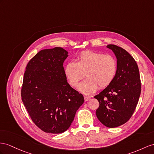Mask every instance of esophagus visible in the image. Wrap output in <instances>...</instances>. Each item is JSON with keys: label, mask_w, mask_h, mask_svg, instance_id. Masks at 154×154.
<instances>
[{"label": "esophagus", "mask_w": 154, "mask_h": 154, "mask_svg": "<svg viewBox=\"0 0 154 154\" xmlns=\"http://www.w3.org/2000/svg\"><path fill=\"white\" fill-rule=\"evenodd\" d=\"M84 99H85V101H88L90 99V97H89V96H85L84 97Z\"/></svg>", "instance_id": "1"}]
</instances>
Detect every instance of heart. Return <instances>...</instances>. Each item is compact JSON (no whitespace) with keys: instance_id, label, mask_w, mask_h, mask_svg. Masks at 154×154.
<instances>
[{"instance_id":"obj_1","label":"heart","mask_w":154,"mask_h":154,"mask_svg":"<svg viewBox=\"0 0 154 154\" xmlns=\"http://www.w3.org/2000/svg\"><path fill=\"white\" fill-rule=\"evenodd\" d=\"M117 71V62L111 55L85 51L78 57V61H70L65 67V74L70 85L77 86L85 77L86 79L79 85V90L85 94L95 92L99 86L104 88L111 83Z\"/></svg>"}]
</instances>
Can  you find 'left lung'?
<instances>
[{"instance_id": "1", "label": "left lung", "mask_w": 154, "mask_h": 154, "mask_svg": "<svg viewBox=\"0 0 154 154\" xmlns=\"http://www.w3.org/2000/svg\"><path fill=\"white\" fill-rule=\"evenodd\" d=\"M117 59L115 79L95 97L100 106L96 116L106 127L113 128L127 122L135 111L141 91L139 68L136 61L125 49L107 45Z\"/></svg>"}]
</instances>
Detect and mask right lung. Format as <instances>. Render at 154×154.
Masks as SVG:
<instances>
[{
  "instance_id": "obj_1",
  "label": "right lung",
  "mask_w": 154,
  "mask_h": 154,
  "mask_svg": "<svg viewBox=\"0 0 154 154\" xmlns=\"http://www.w3.org/2000/svg\"><path fill=\"white\" fill-rule=\"evenodd\" d=\"M68 54L62 47L43 49L26 67L21 99L34 123L46 133L66 131L84 103L67 82L63 63Z\"/></svg>"
}]
</instances>
